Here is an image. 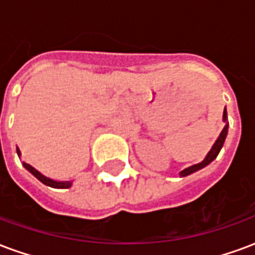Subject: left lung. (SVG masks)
I'll use <instances>...</instances> for the list:
<instances>
[{"instance_id":"1","label":"left lung","mask_w":255,"mask_h":255,"mask_svg":"<svg viewBox=\"0 0 255 255\" xmlns=\"http://www.w3.org/2000/svg\"><path fill=\"white\" fill-rule=\"evenodd\" d=\"M223 120H224L225 123H227V111L224 109V113H223ZM227 132H228V123L225 124V127L223 128V131H221V133H220V136L217 138V140L214 142L213 147L210 149V151L208 153V155L205 157V160L202 161V162H199V164H195V165H191L188 166V168H186V169H183L182 172H180V176H188V175H191V173H194V172L199 171V169H202V168H205L206 165H209L212 161L219 155L220 150H221V147H223V144H224L225 142V138H227Z\"/></svg>"}]
</instances>
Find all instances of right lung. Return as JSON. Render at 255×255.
<instances>
[{
    "label": "right lung",
    "mask_w": 255,
    "mask_h": 255,
    "mask_svg": "<svg viewBox=\"0 0 255 255\" xmlns=\"http://www.w3.org/2000/svg\"><path fill=\"white\" fill-rule=\"evenodd\" d=\"M17 154H19L20 157V150L19 147H17ZM23 165H24V168L27 169V171H30L34 176L39 180V182H42L43 184H46V186H49V187H54V188H68L72 186V182H57V180H53V179H50V177H46L42 175L41 172H38L34 168V166H31L30 164H27V162H23Z\"/></svg>",
    "instance_id": "right-lung-1"
}]
</instances>
